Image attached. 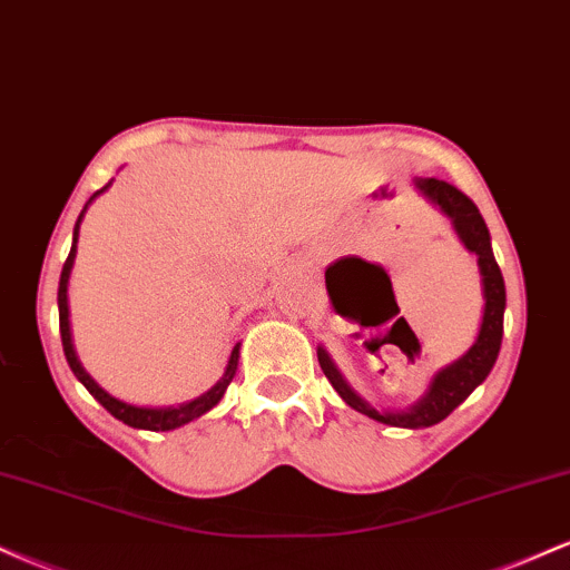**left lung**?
I'll return each instance as SVG.
<instances>
[{
    "mask_svg": "<svg viewBox=\"0 0 570 570\" xmlns=\"http://www.w3.org/2000/svg\"><path fill=\"white\" fill-rule=\"evenodd\" d=\"M415 185L421 187L423 195H429L450 219H453L455 233L461 235V240L466 244L469 252H474L476 259H480L482 286H485V313H482V326L480 335H476V343L466 351V356H461L458 362L450 364V367L436 372L426 396L417 404H412L407 412H377L375 407H370L364 399H358L348 385L343 383V377H340L335 364L330 362L326 351L318 348V364H322L326 381H330L332 389L345 399V404L364 412V415L375 417V421L385 423V426L402 429L434 426V423L444 421L463 399L472 394L476 385L485 381L490 370H493L495 358H499L503 337V307H507V289H503L501 267L495 263L493 248H490L488 225L485 219H482L480 208L474 206V200L469 198V195H463L455 185L436 179V176L434 179H417ZM391 330H394V326H391Z\"/></svg>",
    "mask_w": 570,
    "mask_h": 570,
    "instance_id": "obj_1",
    "label": "left lung"
}]
</instances>
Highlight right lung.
<instances>
[{
	"label": "right lung",
	"mask_w": 570,
	"mask_h": 570,
	"mask_svg": "<svg viewBox=\"0 0 570 570\" xmlns=\"http://www.w3.org/2000/svg\"><path fill=\"white\" fill-rule=\"evenodd\" d=\"M109 187V185H107ZM101 187L98 193L90 195V200L96 198V195H101L104 189ZM88 200V203H90ZM88 203H85V208H88ZM82 208V212H85ZM82 219V214H80ZM80 219H77L75 225V244H71V252L67 257V263H63V271H61V281H58V324H61V343H63V353H67V362L71 372L77 375V381H80L85 389L94 394V399H98V404H101L104 410L112 412L117 421L128 423V426L134 429H147V431H171L176 426H185V423L195 421V417H200L203 412H208L214 407V404L219 402L222 396H225L227 385H230L235 370H238V348L240 345H235L233 353H230V362H227V370L225 375H222V381L214 385L212 391H206V394L195 399V402H187L181 404V407H168V410H149V407H134V404H126V402H117L115 396H109L107 391H101L98 385L90 381V375L80 367V362H77L75 356V348H71V335H69V305H67V284H69V271H71V263H75V246H77V230H80Z\"/></svg>",
	"instance_id": "1"
}]
</instances>
